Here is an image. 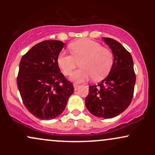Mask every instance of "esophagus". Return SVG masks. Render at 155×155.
<instances>
[{
	"mask_svg": "<svg viewBox=\"0 0 155 155\" xmlns=\"http://www.w3.org/2000/svg\"><path fill=\"white\" fill-rule=\"evenodd\" d=\"M74 90H79L80 87H81V85L77 84H74Z\"/></svg>",
	"mask_w": 155,
	"mask_h": 155,
	"instance_id": "1",
	"label": "esophagus"
}]
</instances>
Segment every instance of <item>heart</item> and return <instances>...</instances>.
<instances>
[{
    "mask_svg": "<svg viewBox=\"0 0 155 155\" xmlns=\"http://www.w3.org/2000/svg\"><path fill=\"white\" fill-rule=\"evenodd\" d=\"M72 54L60 53L57 58L58 65L65 75H71L81 63V68L75 71L71 79L83 82L93 77L95 81H101L108 75L114 62L111 50L102 47L101 44L90 39H81L69 45Z\"/></svg>",
    "mask_w": 155,
    "mask_h": 155,
    "instance_id": "obj_1",
    "label": "heart"
}]
</instances>
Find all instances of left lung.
Returning a JSON list of instances; mask_svg holds the SVG:
<instances>
[{"label":"left lung","mask_w":155,"mask_h":155,"mask_svg":"<svg viewBox=\"0 0 155 155\" xmlns=\"http://www.w3.org/2000/svg\"><path fill=\"white\" fill-rule=\"evenodd\" d=\"M104 40L112 50L114 63L107 77L89 87L85 105L94 116L108 119L118 116L130 104L136 77L130 53L114 39Z\"/></svg>","instance_id":"left-lung-1"}]
</instances>
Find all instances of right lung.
Here are the masks:
<instances>
[{"label":"right lung","mask_w":155,"mask_h":155,"mask_svg":"<svg viewBox=\"0 0 155 155\" xmlns=\"http://www.w3.org/2000/svg\"><path fill=\"white\" fill-rule=\"evenodd\" d=\"M63 46L60 41H44L23 55L19 63L17 83L22 102L41 120L61 114L74 93L73 84L60 72L57 62Z\"/></svg>","instance_id":"obj_1"}]
</instances>
